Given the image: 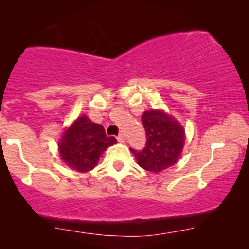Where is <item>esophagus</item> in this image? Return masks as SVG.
<instances>
[{"label":"esophagus","instance_id":"1","mask_svg":"<svg viewBox=\"0 0 249 249\" xmlns=\"http://www.w3.org/2000/svg\"><path fill=\"white\" fill-rule=\"evenodd\" d=\"M117 140H118L119 143H124V142H125V137H124V134H119L118 137H117Z\"/></svg>","mask_w":249,"mask_h":249}]
</instances>
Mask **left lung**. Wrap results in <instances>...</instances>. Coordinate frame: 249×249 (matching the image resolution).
Returning a JSON list of instances; mask_svg holds the SVG:
<instances>
[{"mask_svg": "<svg viewBox=\"0 0 249 249\" xmlns=\"http://www.w3.org/2000/svg\"><path fill=\"white\" fill-rule=\"evenodd\" d=\"M141 118L147 142L141 150H130L142 168L158 173L178 161L183 149L184 131L178 122L161 110L144 111Z\"/></svg>", "mask_w": 249, "mask_h": 249, "instance_id": "left-lung-1", "label": "left lung"}]
</instances>
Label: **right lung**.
Here are the masks:
<instances>
[{"mask_svg": "<svg viewBox=\"0 0 249 249\" xmlns=\"http://www.w3.org/2000/svg\"><path fill=\"white\" fill-rule=\"evenodd\" d=\"M116 141L114 137L106 135L104 126L82 116L65 131L59 152L62 160L72 170L89 172L97 166L102 152Z\"/></svg>", "mask_w": 249, "mask_h": 249, "instance_id": "1", "label": "right lung"}]
</instances>
